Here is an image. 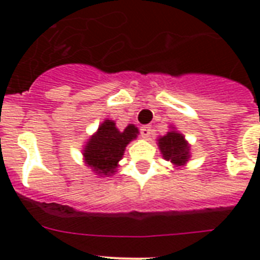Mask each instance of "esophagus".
<instances>
[{"label": "esophagus", "instance_id": "34e87169", "mask_svg": "<svg viewBox=\"0 0 260 260\" xmlns=\"http://www.w3.org/2000/svg\"><path fill=\"white\" fill-rule=\"evenodd\" d=\"M140 134L144 139H148L151 136V126L150 125H144L140 128Z\"/></svg>", "mask_w": 260, "mask_h": 260}]
</instances>
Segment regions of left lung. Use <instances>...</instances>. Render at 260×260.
<instances>
[{"label":"left lung","mask_w":260,"mask_h":260,"mask_svg":"<svg viewBox=\"0 0 260 260\" xmlns=\"http://www.w3.org/2000/svg\"><path fill=\"white\" fill-rule=\"evenodd\" d=\"M171 129L163 136L156 139L158 147L160 150L163 159H166L174 165V167L186 166L190 160V144L185 139V136L175 129V126H170Z\"/></svg>","instance_id":"left-lung-1"}]
</instances>
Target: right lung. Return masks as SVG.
I'll return each mask as SVG.
<instances>
[{
    "mask_svg": "<svg viewBox=\"0 0 260 260\" xmlns=\"http://www.w3.org/2000/svg\"><path fill=\"white\" fill-rule=\"evenodd\" d=\"M138 135V126L134 124L120 131L113 120H104L83 146V162L98 177H112L117 173L125 147Z\"/></svg>",
    "mask_w": 260,
    "mask_h": 260,
    "instance_id": "add662e5",
    "label": "right lung"
}]
</instances>
